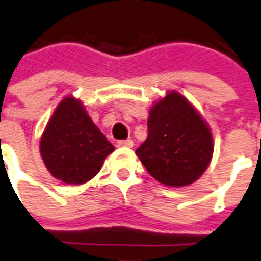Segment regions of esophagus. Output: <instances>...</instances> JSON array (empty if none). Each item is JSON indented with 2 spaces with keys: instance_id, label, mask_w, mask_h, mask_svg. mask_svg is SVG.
I'll return each instance as SVG.
<instances>
[{
  "instance_id": "34e87169",
  "label": "esophagus",
  "mask_w": 261,
  "mask_h": 261,
  "mask_svg": "<svg viewBox=\"0 0 261 261\" xmlns=\"http://www.w3.org/2000/svg\"><path fill=\"white\" fill-rule=\"evenodd\" d=\"M117 146L119 148H132L133 141L132 140H121V141L117 142Z\"/></svg>"
}]
</instances>
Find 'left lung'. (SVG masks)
<instances>
[{
    "instance_id": "1",
    "label": "left lung",
    "mask_w": 261,
    "mask_h": 261,
    "mask_svg": "<svg viewBox=\"0 0 261 261\" xmlns=\"http://www.w3.org/2000/svg\"><path fill=\"white\" fill-rule=\"evenodd\" d=\"M213 152L206 121L181 93L170 91L150 109L148 139L136 154L154 179L181 188L203 174Z\"/></svg>"
}]
</instances>
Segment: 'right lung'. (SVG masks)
Wrapping results in <instances>:
<instances>
[{
	"instance_id": "obj_1",
	"label": "right lung",
	"mask_w": 261,
	"mask_h": 261,
	"mask_svg": "<svg viewBox=\"0 0 261 261\" xmlns=\"http://www.w3.org/2000/svg\"><path fill=\"white\" fill-rule=\"evenodd\" d=\"M39 149L53 177L64 184L82 185L99 173L115 146L93 124L79 100L68 96L51 116Z\"/></svg>"
}]
</instances>
